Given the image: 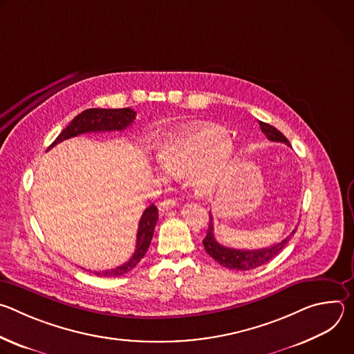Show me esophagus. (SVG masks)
<instances>
[{"mask_svg": "<svg viewBox=\"0 0 354 354\" xmlns=\"http://www.w3.org/2000/svg\"><path fill=\"white\" fill-rule=\"evenodd\" d=\"M176 206H178V201L175 198H167V200H162L158 205V210H160V213L164 214V213H168L169 210L175 209Z\"/></svg>", "mask_w": 354, "mask_h": 354, "instance_id": "34e87169", "label": "esophagus"}]
</instances>
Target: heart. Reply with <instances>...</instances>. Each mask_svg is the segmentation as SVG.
I'll return each mask as SVG.
<instances>
[{
    "instance_id": "1",
    "label": "heart",
    "mask_w": 354,
    "mask_h": 354,
    "mask_svg": "<svg viewBox=\"0 0 354 354\" xmlns=\"http://www.w3.org/2000/svg\"><path fill=\"white\" fill-rule=\"evenodd\" d=\"M157 161L172 176H190L200 194L212 193L227 176L235 147L216 124L186 126L167 134L157 145Z\"/></svg>"
}]
</instances>
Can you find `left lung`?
<instances>
[{
  "instance_id": "1",
  "label": "left lung",
  "mask_w": 354,
  "mask_h": 354,
  "mask_svg": "<svg viewBox=\"0 0 354 354\" xmlns=\"http://www.w3.org/2000/svg\"><path fill=\"white\" fill-rule=\"evenodd\" d=\"M261 130L262 133H265V136L272 140V141H277V142H284L290 147V141L273 126L259 122ZM297 228H294L291 231V234L288 236H286L281 242L274 243L269 248H263V249H254V250H245V249H232V248H227L221 243L217 242L216 236H214V224H213V216L210 213V221H209V228H207V235L203 239V245L207 254L221 266L228 268L231 270H252L255 268H259L265 263H268L269 261H272L273 258H276L280 250L286 246V243L288 242V239L295 234Z\"/></svg>"
}]
</instances>
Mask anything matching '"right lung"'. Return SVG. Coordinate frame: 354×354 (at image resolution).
<instances>
[{"instance_id":"right-lung-1","label":"right lung","mask_w":354,"mask_h":354,"mask_svg":"<svg viewBox=\"0 0 354 354\" xmlns=\"http://www.w3.org/2000/svg\"><path fill=\"white\" fill-rule=\"evenodd\" d=\"M136 115L137 113L130 108L86 109L71 120V123L59 134V137L52 142V145L48 147V149L67 138H71V137H75V136H80L84 133L115 131V130L122 131L134 122ZM157 221H158V210L154 205H151L144 210V213L140 218L138 230H137L136 250H134L133 257L122 266H118L111 270L93 272V273L99 277H118V276H122V274L133 270L145 255V252L151 243V239H153ZM81 269H84V268H81Z\"/></svg>"}]
</instances>
